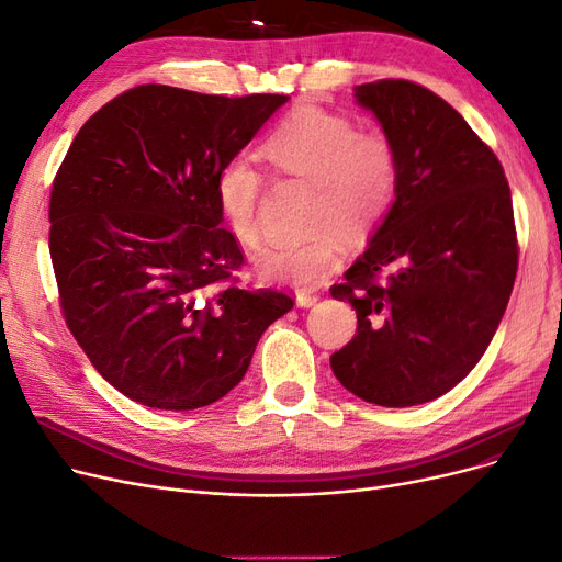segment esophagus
Listing matches in <instances>:
<instances>
[{
  "instance_id": "34e87169",
  "label": "esophagus",
  "mask_w": 562,
  "mask_h": 562,
  "mask_svg": "<svg viewBox=\"0 0 562 562\" xmlns=\"http://www.w3.org/2000/svg\"><path fill=\"white\" fill-rule=\"evenodd\" d=\"M295 302H297V306H302V308H308V306H313V304L318 302V297H316V295H308V293H297Z\"/></svg>"
}]
</instances>
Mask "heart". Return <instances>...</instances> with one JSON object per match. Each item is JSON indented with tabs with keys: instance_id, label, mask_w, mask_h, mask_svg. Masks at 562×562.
Masks as SVG:
<instances>
[{
	"instance_id": "1",
	"label": "heart",
	"mask_w": 562,
	"mask_h": 562,
	"mask_svg": "<svg viewBox=\"0 0 562 562\" xmlns=\"http://www.w3.org/2000/svg\"><path fill=\"white\" fill-rule=\"evenodd\" d=\"M260 151L277 175L304 179L316 189L308 226L318 231L304 239L267 244L254 258L256 272L272 283L321 285L341 265L344 244L335 228L359 239L390 214L401 182L396 140L383 128L359 131L355 120L339 112L302 105L269 133ZM265 187V175L246 159H231L216 175V207L241 246L260 239Z\"/></svg>"
}]
</instances>
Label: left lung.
<instances>
[{
	"instance_id": "1",
	"label": "left lung",
	"mask_w": 562,
	"mask_h": 562,
	"mask_svg": "<svg viewBox=\"0 0 562 562\" xmlns=\"http://www.w3.org/2000/svg\"><path fill=\"white\" fill-rule=\"evenodd\" d=\"M396 140L401 182L369 249L331 285L357 311L329 357L339 383L375 406L408 408L473 371L507 308L519 244L498 156L459 112L411 80L355 87Z\"/></svg>"
}]
</instances>
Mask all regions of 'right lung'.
I'll return each instance as SVG.
<instances>
[{
	"instance_id": "right-lung-1",
	"label": "right lung",
	"mask_w": 562,
	"mask_h": 562,
	"mask_svg": "<svg viewBox=\"0 0 562 562\" xmlns=\"http://www.w3.org/2000/svg\"><path fill=\"white\" fill-rule=\"evenodd\" d=\"M288 101L140 85L89 117L55 175L50 258L64 321L131 401L195 411L226 396L293 308L244 288L214 182Z\"/></svg>"
}]
</instances>
